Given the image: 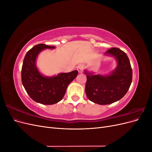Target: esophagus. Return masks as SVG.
I'll use <instances>...</instances> for the list:
<instances>
[{
	"instance_id": "34e87169",
	"label": "esophagus",
	"mask_w": 152,
	"mask_h": 152,
	"mask_svg": "<svg viewBox=\"0 0 152 152\" xmlns=\"http://www.w3.org/2000/svg\"><path fill=\"white\" fill-rule=\"evenodd\" d=\"M84 66L83 65H79L77 66V70H78V72H79V73H82L84 70Z\"/></svg>"
}]
</instances>
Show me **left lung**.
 I'll use <instances>...</instances> for the list:
<instances>
[{
	"label": "left lung",
	"instance_id": "1",
	"mask_svg": "<svg viewBox=\"0 0 152 152\" xmlns=\"http://www.w3.org/2000/svg\"><path fill=\"white\" fill-rule=\"evenodd\" d=\"M113 56L117 66L108 75H94L84 70L87 82L86 93L88 99L94 103L109 104L122 98L127 93L132 82V72L127 54L120 49L113 48L104 53Z\"/></svg>",
	"mask_w": 152,
	"mask_h": 152
}]
</instances>
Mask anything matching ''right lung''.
Returning <instances> with one entry per match:
<instances>
[{
  "mask_svg": "<svg viewBox=\"0 0 152 152\" xmlns=\"http://www.w3.org/2000/svg\"><path fill=\"white\" fill-rule=\"evenodd\" d=\"M54 46L43 44L35 45L26 53L21 69V81L26 93L35 102L43 104H53L63 99L69 84L78 75V71L61 73L46 77L41 74L36 65V59L44 49Z\"/></svg>",
  "mask_w": 152,
  "mask_h": 152,
  "instance_id": "add662e5",
  "label": "right lung"
}]
</instances>
